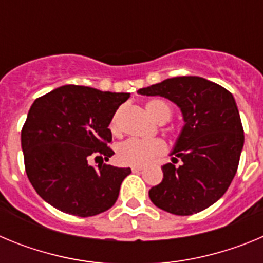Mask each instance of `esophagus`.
<instances>
[{"label":"esophagus","instance_id":"esophagus-1","mask_svg":"<svg viewBox=\"0 0 263 263\" xmlns=\"http://www.w3.org/2000/svg\"><path fill=\"white\" fill-rule=\"evenodd\" d=\"M132 171H133V173H139V171H142V167L133 166V167H132Z\"/></svg>","mask_w":263,"mask_h":263}]
</instances>
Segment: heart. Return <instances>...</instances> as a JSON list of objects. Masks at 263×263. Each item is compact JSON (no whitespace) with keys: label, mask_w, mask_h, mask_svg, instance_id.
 I'll return each instance as SVG.
<instances>
[{"label":"heart","mask_w":263,"mask_h":263,"mask_svg":"<svg viewBox=\"0 0 263 263\" xmlns=\"http://www.w3.org/2000/svg\"><path fill=\"white\" fill-rule=\"evenodd\" d=\"M146 109H147L148 115L159 124H164L173 115L171 106L163 100H150L146 104ZM118 117H120V110L116 113L115 117L110 121V130L116 134L120 133ZM166 143L160 139L142 141V139L133 138L118 146L117 158L122 164L142 167L154 162L157 158L162 157L166 153Z\"/></svg>","instance_id":"heart-1"}]
</instances>
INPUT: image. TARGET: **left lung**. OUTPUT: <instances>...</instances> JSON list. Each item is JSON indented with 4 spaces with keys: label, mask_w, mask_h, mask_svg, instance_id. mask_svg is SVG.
Instances as JSON below:
<instances>
[{
    "label": "left lung",
    "mask_w": 263,
    "mask_h": 263,
    "mask_svg": "<svg viewBox=\"0 0 263 263\" xmlns=\"http://www.w3.org/2000/svg\"><path fill=\"white\" fill-rule=\"evenodd\" d=\"M138 93L168 99L184 121L171 163L162 166L163 180L148 191L150 200L173 215L201 212L227 192L240 162L243 129L233 95L199 76L166 79Z\"/></svg>",
    "instance_id": "8db88e82"
}]
</instances>
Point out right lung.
Returning a JSON list of instances; mask_svg holds the SVG:
<instances>
[{"label":"right lung","mask_w":263,"mask_h":263,"mask_svg":"<svg viewBox=\"0 0 263 263\" xmlns=\"http://www.w3.org/2000/svg\"><path fill=\"white\" fill-rule=\"evenodd\" d=\"M130 93L63 85L32 103L21 133L25 168L36 194L68 215L89 217L116 203L132 170L104 163L115 154L108 143L111 118Z\"/></svg>","instance_id":"right-lung-1"}]
</instances>
